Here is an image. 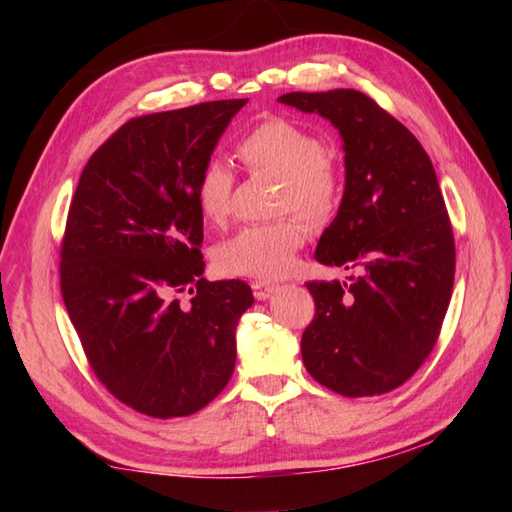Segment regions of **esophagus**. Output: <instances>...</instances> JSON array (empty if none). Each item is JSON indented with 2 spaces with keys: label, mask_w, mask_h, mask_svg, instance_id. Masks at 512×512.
<instances>
[{
  "label": "esophagus",
  "mask_w": 512,
  "mask_h": 512,
  "mask_svg": "<svg viewBox=\"0 0 512 512\" xmlns=\"http://www.w3.org/2000/svg\"><path fill=\"white\" fill-rule=\"evenodd\" d=\"M250 286H253V295H255V299H259V301L268 299V297L273 295V292L279 288L277 284H273V281H264V279H255Z\"/></svg>",
  "instance_id": "1"
}]
</instances>
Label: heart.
I'll list each match as a JSON object with an SVG mask.
<instances>
[{
	"mask_svg": "<svg viewBox=\"0 0 512 512\" xmlns=\"http://www.w3.org/2000/svg\"><path fill=\"white\" fill-rule=\"evenodd\" d=\"M237 156L255 173L277 178L273 209L295 211L310 224H323L339 209L343 184L336 162L323 140L286 118H268L237 143ZM204 222L222 224L231 213L233 173L220 158L202 165L193 187ZM308 239V228L297 215L273 222L248 224L215 246V264L226 275L275 279L288 275Z\"/></svg>",
	"mask_w": 512,
	"mask_h": 512,
	"instance_id": "b5f03b06",
	"label": "heart"
}]
</instances>
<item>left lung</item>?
I'll return each instance as SVG.
<instances>
[{"label": "left lung", "mask_w": 512, "mask_h": 512, "mask_svg": "<svg viewBox=\"0 0 512 512\" xmlns=\"http://www.w3.org/2000/svg\"><path fill=\"white\" fill-rule=\"evenodd\" d=\"M279 101L339 129L345 191L314 259L358 273L350 284H306L317 310L301 336L303 365L341 396L387 394L427 361L451 301L455 242L436 171L418 138L363 92Z\"/></svg>", "instance_id": "obj_1"}]
</instances>
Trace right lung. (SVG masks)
Masks as SVG:
<instances>
[{"mask_svg": "<svg viewBox=\"0 0 512 512\" xmlns=\"http://www.w3.org/2000/svg\"><path fill=\"white\" fill-rule=\"evenodd\" d=\"M248 99L138 116L94 151L61 242V295L96 378L151 418L191 416L235 369L253 306L239 279L206 281L193 187Z\"/></svg>", "mask_w": 512, "mask_h": 512, "instance_id": "right-lung-1", "label": "right lung"}]
</instances>
